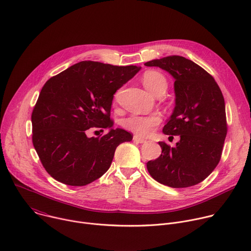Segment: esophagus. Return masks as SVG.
<instances>
[{"label":"esophagus","instance_id":"obj_1","mask_svg":"<svg viewBox=\"0 0 251 251\" xmlns=\"http://www.w3.org/2000/svg\"><path fill=\"white\" fill-rule=\"evenodd\" d=\"M133 140H134L135 142H137V143H145V142H146V139L142 138V137H140V136H138V135H135V136L133 137Z\"/></svg>","mask_w":251,"mask_h":251}]
</instances>
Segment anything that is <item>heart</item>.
I'll use <instances>...</instances> for the list:
<instances>
[{
    "label": "heart",
    "instance_id": "heart-1",
    "mask_svg": "<svg viewBox=\"0 0 251 251\" xmlns=\"http://www.w3.org/2000/svg\"><path fill=\"white\" fill-rule=\"evenodd\" d=\"M142 81L145 87L155 95L160 92H165L168 85L165 75L156 70L146 71L142 76ZM119 92L120 90L116 92L115 98L118 97ZM161 121L162 118L158 113L149 115L133 114L123 120V126L125 129L135 134L141 136H149L154 132L155 128L161 123Z\"/></svg>",
    "mask_w": 251,
    "mask_h": 251
}]
</instances>
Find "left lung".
Here are the masks:
<instances>
[{"instance_id": "8db88e82", "label": "left lung", "mask_w": 251, "mask_h": 251, "mask_svg": "<svg viewBox=\"0 0 251 251\" xmlns=\"http://www.w3.org/2000/svg\"><path fill=\"white\" fill-rule=\"evenodd\" d=\"M145 65L165 69L175 78L176 107L163 132L181 137L175 148L159 142L162 154L147 163V170L165 186H195L211 174L222 158L227 133L223 92L212 75L184 56L170 55Z\"/></svg>"}]
</instances>
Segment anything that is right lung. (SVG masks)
<instances>
[{
	"mask_svg": "<svg viewBox=\"0 0 251 251\" xmlns=\"http://www.w3.org/2000/svg\"><path fill=\"white\" fill-rule=\"evenodd\" d=\"M139 69L80 61L45 83L31 113L32 144L54 180L75 187L92 183L109 169L117 146L132 140L131 133L112 129L110 111L113 94ZM91 127L111 131L88 138Z\"/></svg>",
	"mask_w": 251,
	"mask_h": 251,
	"instance_id": "1",
	"label": "right lung"
}]
</instances>
